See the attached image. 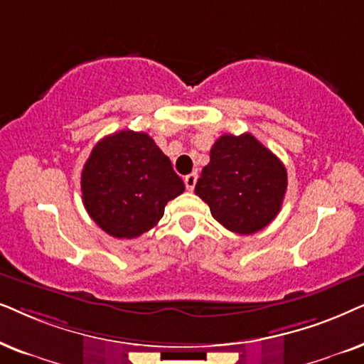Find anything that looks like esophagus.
<instances>
[{"label":"esophagus","mask_w":364,"mask_h":364,"mask_svg":"<svg viewBox=\"0 0 364 364\" xmlns=\"http://www.w3.org/2000/svg\"><path fill=\"white\" fill-rule=\"evenodd\" d=\"M196 181H198V174L196 173H191L185 176V185H186V190L188 191H193L196 186Z\"/></svg>","instance_id":"esophagus-1"}]
</instances>
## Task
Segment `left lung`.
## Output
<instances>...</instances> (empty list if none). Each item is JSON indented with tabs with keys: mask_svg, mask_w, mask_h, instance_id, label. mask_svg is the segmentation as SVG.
<instances>
[{
	"mask_svg": "<svg viewBox=\"0 0 364 364\" xmlns=\"http://www.w3.org/2000/svg\"><path fill=\"white\" fill-rule=\"evenodd\" d=\"M287 186L284 164L253 134L245 133L216 139L195 191L226 230L253 235L278 215Z\"/></svg>",
	"mask_w": 364,
	"mask_h": 364,
	"instance_id": "1",
	"label": "left lung"
}]
</instances>
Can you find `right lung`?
<instances>
[{"instance_id":"right-lung-1","label":"right lung","mask_w":364,"mask_h":364,"mask_svg":"<svg viewBox=\"0 0 364 364\" xmlns=\"http://www.w3.org/2000/svg\"><path fill=\"white\" fill-rule=\"evenodd\" d=\"M185 191L171 161L146 133H113L96 143L81 173L88 215L113 238H138Z\"/></svg>"}]
</instances>
